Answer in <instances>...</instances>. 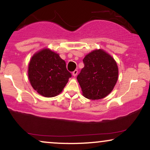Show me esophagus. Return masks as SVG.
I'll list each match as a JSON object with an SVG mask.
<instances>
[{
    "label": "esophagus",
    "mask_w": 150,
    "mask_h": 150,
    "mask_svg": "<svg viewBox=\"0 0 150 150\" xmlns=\"http://www.w3.org/2000/svg\"><path fill=\"white\" fill-rule=\"evenodd\" d=\"M77 73H78V71H77V70H74V71L73 72V75L74 77L77 76Z\"/></svg>",
    "instance_id": "obj_1"
}]
</instances>
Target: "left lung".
I'll list each match as a JSON object with an SVG mask.
<instances>
[{
	"label": "left lung",
	"mask_w": 150,
	"mask_h": 150,
	"mask_svg": "<svg viewBox=\"0 0 150 150\" xmlns=\"http://www.w3.org/2000/svg\"><path fill=\"white\" fill-rule=\"evenodd\" d=\"M84 67L77 79L83 95L91 100L101 99L112 91L118 78V67L112 57L101 50L88 54Z\"/></svg>",
	"instance_id": "left-lung-1"
}]
</instances>
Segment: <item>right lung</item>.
<instances>
[{
	"label": "right lung",
	"mask_w": 150,
	"mask_h": 150,
	"mask_svg": "<svg viewBox=\"0 0 150 150\" xmlns=\"http://www.w3.org/2000/svg\"><path fill=\"white\" fill-rule=\"evenodd\" d=\"M72 75L59 55L45 49L33 56L28 65V78L34 89L45 97L59 94Z\"/></svg>",
	"instance_id": "add662e5"
}]
</instances>
